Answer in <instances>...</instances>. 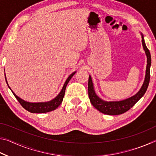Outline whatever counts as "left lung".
Wrapping results in <instances>:
<instances>
[{"label": "left lung", "instance_id": "left-lung-1", "mask_svg": "<svg viewBox=\"0 0 156 156\" xmlns=\"http://www.w3.org/2000/svg\"><path fill=\"white\" fill-rule=\"evenodd\" d=\"M142 46L145 53H146L147 58V65L146 69V75H145V79L144 83L142 84L141 89L137 93L135 96L129 98L128 99L121 100V101H115V102H107L104 101L97 96L94 89L93 83L91 76L89 77L88 82V95L90 102L93 106L102 113L107 115H120L125 113L129 110L131 108L135 105L141 98L144 96L146 92L147 89L149 86V80H150V67L151 64V58L149 50L146 46L144 43V37L142 34Z\"/></svg>", "mask_w": 156, "mask_h": 156}]
</instances>
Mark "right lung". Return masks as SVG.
I'll list each match as a JSON object with an SVG mask.
<instances>
[{
	"label": "right lung",
	"mask_w": 156,
	"mask_h": 156,
	"mask_svg": "<svg viewBox=\"0 0 156 156\" xmlns=\"http://www.w3.org/2000/svg\"><path fill=\"white\" fill-rule=\"evenodd\" d=\"M75 73H76V72L72 73V74L69 76L68 78L67 79V80H66V82L64 84V86H63L61 91L60 92V94L58 95V96L55 98L54 99H53L52 100H51V101H49V102H37V103L28 102H26V101H25V100H23L21 98H20L18 97L14 93V92H13L12 91L13 94L14 95V96L16 97V98L18 101L20 102L21 106H22L23 108H24V109H25L27 111H28V112H30L31 113H47V112H51V111H54L56 109V108L58 107L59 105L62 103L63 98H64V96H65L66 87H67L68 83L71 80V78H72V76L75 74Z\"/></svg>",
	"instance_id": "obj_1"
}]
</instances>
